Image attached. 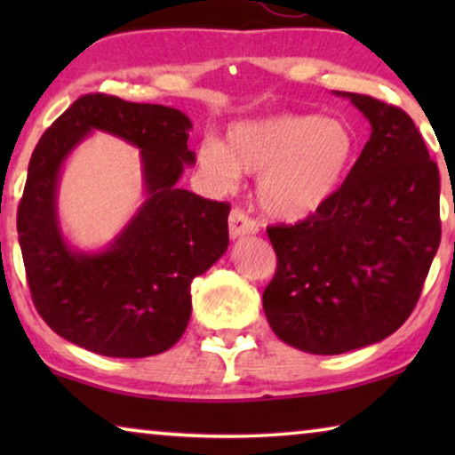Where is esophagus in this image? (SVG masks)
Listing matches in <instances>:
<instances>
[{"instance_id":"obj_1","label":"esophagus","mask_w":455,"mask_h":455,"mask_svg":"<svg viewBox=\"0 0 455 455\" xmlns=\"http://www.w3.org/2000/svg\"><path fill=\"white\" fill-rule=\"evenodd\" d=\"M259 232V223L251 220L242 209H234L229 213V235L232 238H242V235H251Z\"/></svg>"}]
</instances>
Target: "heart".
<instances>
[{
	"mask_svg": "<svg viewBox=\"0 0 455 455\" xmlns=\"http://www.w3.org/2000/svg\"><path fill=\"white\" fill-rule=\"evenodd\" d=\"M358 155V136L346 120L319 114H277L232 124L228 145L207 136L198 165L220 188L238 184L242 172L259 173L265 213L300 221L316 213L344 184Z\"/></svg>",
	"mask_w": 455,
	"mask_h": 455,
	"instance_id": "heart-1",
	"label": "heart"
}]
</instances>
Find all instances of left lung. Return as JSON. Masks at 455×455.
<instances>
[{
	"instance_id": "left-lung-1",
	"label": "left lung",
	"mask_w": 455,
	"mask_h": 455,
	"mask_svg": "<svg viewBox=\"0 0 455 455\" xmlns=\"http://www.w3.org/2000/svg\"><path fill=\"white\" fill-rule=\"evenodd\" d=\"M371 139L339 190L307 220L269 226L277 271L263 291L285 344L344 354L397 331L441 242L439 170L406 111L358 92Z\"/></svg>"
}]
</instances>
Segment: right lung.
Segmentation results:
<instances>
[{"label":"right lung","instance_id":"add662e5","mask_svg":"<svg viewBox=\"0 0 455 455\" xmlns=\"http://www.w3.org/2000/svg\"><path fill=\"white\" fill-rule=\"evenodd\" d=\"M192 124L180 109L83 95L43 132L18 204V240L35 308L61 338L111 358L161 354L190 321V283L228 251L229 204L178 188ZM91 129L141 148L148 201L101 253L72 251L59 232V170Z\"/></svg>","mask_w":455,"mask_h":455}]
</instances>
